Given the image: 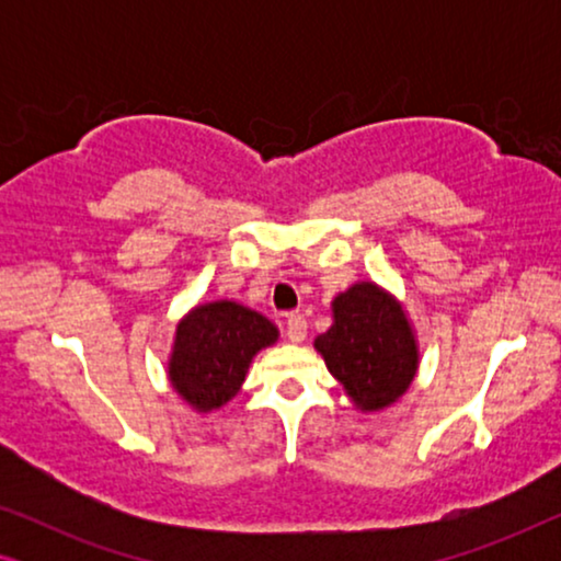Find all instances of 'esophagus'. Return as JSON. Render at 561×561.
Masks as SVG:
<instances>
[{"label": "esophagus", "instance_id": "1", "mask_svg": "<svg viewBox=\"0 0 561 561\" xmlns=\"http://www.w3.org/2000/svg\"><path fill=\"white\" fill-rule=\"evenodd\" d=\"M286 329H288V340L290 342H304L306 340V319L304 313H288L286 319Z\"/></svg>", "mask_w": 561, "mask_h": 561}]
</instances>
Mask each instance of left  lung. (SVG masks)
<instances>
[{
    "label": "left lung",
    "mask_w": 561,
    "mask_h": 561,
    "mask_svg": "<svg viewBox=\"0 0 561 561\" xmlns=\"http://www.w3.org/2000/svg\"><path fill=\"white\" fill-rule=\"evenodd\" d=\"M334 324L313 347L359 411H380L409 390L419 347L403 306L388 290L359 280L332 301Z\"/></svg>",
    "instance_id": "1"
}]
</instances>
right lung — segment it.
Segmentation results:
<instances>
[{
	"label": "right lung",
	"mask_w": 561,
	"mask_h": 561,
	"mask_svg": "<svg viewBox=\"0 0 561 561\" xmlns=\"http://www.w3.org/2000/svg\"><path fill=\"white\" fill-rule=\"evenodd\" d=\"M278 340V327L237 301L191 309L175 327L168 380L196 411L221 409L242 388L252 357Z\"/></svg>",
	"instance_id": "add662e5"
}]
</instances>
